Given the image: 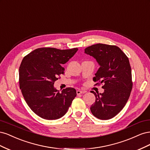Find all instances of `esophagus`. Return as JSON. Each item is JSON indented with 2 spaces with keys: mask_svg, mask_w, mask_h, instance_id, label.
<instances>
[{
  "mask_svg": "<svg viewBox=\"0 0 150 150\" xmlns=\"http://www.w3.org/2000/svg\"><path fill=\"white\" fill-rule=\"evenodd\" d=\"M86 91H81L80 89H78L76 91V93L77 94H83V93H85Z\"/></svg>",
  "mask_w": 150,
  "mask_h": 150,
  "instance_id": "esophagus-1",
  "label": "esophagus"
}]
</instances>
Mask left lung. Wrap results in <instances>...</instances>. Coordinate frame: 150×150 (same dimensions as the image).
Listing matches in <instances>:
<instances>
[{"label":"left lung","mask_w":150,"mask_h":150,"mask_svg":"<svg viewBox=\"0 0 150 150\" xmlns=\"http://www.w3.org/2000/svg\"><path fill=\"white\" fill-rule=\"evenodd\" d=\"M84 52L96 59L100 66L93 78L96 84H103V93H92L96 101L90 108L92 114L102 120L111 119L122 110L133 88L128 57L116 46L96 44Z\"/></svg>","instance_id":"1"}]
</instances>
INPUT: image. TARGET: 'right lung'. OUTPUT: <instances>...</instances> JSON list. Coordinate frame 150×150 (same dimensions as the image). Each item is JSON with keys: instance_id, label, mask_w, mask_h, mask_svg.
Returning a JSON list of instances; mask_svg holds the SVG:
<instances>
[{"instance_id": "add662e5", "label": "right lung", "mask_w": 150, "mask_h": 150, "mask_svg": "<svg viewBox=\"0 0 150 150\" xmlns=\"http://www.w3.org/2000/svg\"><path fill=\"white\" fill-rule=\"evenodd\" d=\"M78 50L41 47L34 50L22 59L19 71L20 89L31 110L42 118H60L76 96L74 88H66L59 93L54 88V84L60 74L64 73L62 65Z\"/></svg>"}]
</instances>
